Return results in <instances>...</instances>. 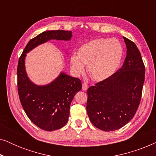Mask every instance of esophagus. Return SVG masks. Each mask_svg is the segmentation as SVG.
Returning <instances> with one entry per match:
<instances>
[{
    "label": "esophagus",
    "instance_id": "1",
    "mask_svg": "<svg viewBox=\"0 0 156 156\" xmlns=\"http://www.w3.org/2000/svg\"><path fill=\"white\" fill-rule=\"evenodd\" d=\"M87 89H88V84H87L86 82L82 83V89H83V90L86 91V90H87Z\"/></svg>",
    "mask_w": 156,
    "mask_h": 156
}]
</instances>
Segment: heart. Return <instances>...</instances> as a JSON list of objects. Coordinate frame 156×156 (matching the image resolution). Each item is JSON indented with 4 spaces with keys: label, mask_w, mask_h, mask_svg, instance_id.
I'll list each match as a JSON object with an SVG mask.
<instances>
[{
    "label": "heart",
    "mask_w": 156,
    "mask_h": 156,
    "mask_svg": "<svg viewBox=\"0 0 156 156\" xmlns=\"http://www.w3.org/2000/svg\"><path fill=\"white\" fill-rule=\"evenodd\" d=\"M123 56L121 42L115 38H99L83 44L78 55H72V69L76 74L82 73L87 65L91 78L100 82L112 75L120 65Z\"/></svg>",
    "instance_id": "heart-1"
}]
</instances>
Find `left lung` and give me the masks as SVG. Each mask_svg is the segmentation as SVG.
<instances>
[{"label": "left lung", "mask_w": 156, "mask_h": 156, "mask_svg": "<svg viewBox=\"0 0 156 156\" xmlns=\"http://www.w3.org/2000/svg\"><path fill=\"white\" fill-rule=\"evenodd\" d=\"M126 57L121 68L87 89V112L92 124L104 131L122 128L133 119L141 99L145 66L133 42L123 37Z\"/></svg>", "instance_id": "8db88e82"}]
</instances>
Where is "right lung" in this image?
<instances>
[{"instance_id": "1", "label": "right lung", "mask_w": 156, "mask_h": 156, "mask_svg": "<svg viewBox=\"0 0 156 156\" xmlns=\"http://www.w3.org/2000/svg\"><path fill=\"white\" fill-rule=\"evenodd\" d=\"M72 31L48 30L30 40L19 58L17 75L20 101L25 114L34 124L44 131H52L67 123L69 107L74 95L82 89V82L61 72L50 84L40 86L32 82L25 67L26 53L50 40H69Z\"/></svg>"}]
</instances>
